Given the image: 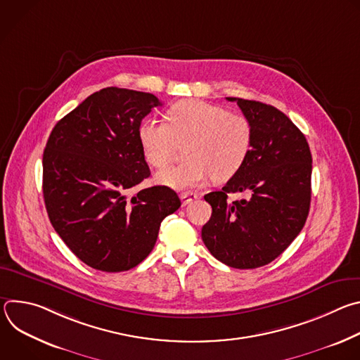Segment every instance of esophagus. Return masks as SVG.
Listing matches in <instances>:
<instances>
[{
	"mask_svg": "<svg viewBox=\"0 0 360 360\" xmlns=\"http://www.w3.org/2000/svg\"><path fill=\"white\" fill-rule=\"evenodd\" d=\"M198 193L196 192H191V191H186V192H182L181 193V199H182V203L184 205H188V203H191L192 200H195V199H198Z\"/></svg>",
	"mask_w": 360,
	"mask_h": 360,
	"instance_id": "34e87169",
	"label": "esophagus"
}]
</instances>
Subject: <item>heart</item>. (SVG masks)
Segmentation results:
<instances>
[{
    "mask_svg": "<svg viewBox=\"0 0 360 360\" xmlns=\"http://www.w3.org/2000/svg\"><path fill=\"white\" fill-rule=\"evenodd\" d=\"M167 122L146 118L138 127L145 160L155 168L168 165L179 146L185 164L162 169L157 182L178 191L202 186L211 178L226 182L245 165L252 148V128L240 114L199 99L176 102L165 114Z\"/></svg>",
    "mask_w": 360,
    "mask_h": 360,
    "instance_id": "1",
    "label": "heart"
}]
</instances>
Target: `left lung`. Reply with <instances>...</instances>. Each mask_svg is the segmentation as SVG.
Listing matches in <instances>:
<instances>
[{"mask_svg":"<svg viewBox=\"0 0 360 360\" xmlns=\"http://www.w3.org/2000/svg\"><path fill=\"white\" fill-rule=\"evenodd\" d=\"M235 101L252 128V148L242 169L221 191L205 195L211 219L202 240L222 264L236 269L268 265L302 231L311 207L312 155L299 128L278 108ZM248 200L229 202L227 193Z\"/></svg>","mask_w":360,"mask_h":360,"instance_id":"left-lung-1","label":"left lung"}]
</instances>
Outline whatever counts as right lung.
<instances>
[{"label": "right lung", "instance_id": "1", "mask_svg": "<svg viewBox=\"0 0 360 360\" xmlns=\"http://www.w3.org/2000/svg\"><path fill=\"white\" fill-rule=\"evenodd\" d=\"M162 105L152 94L108 86L57 122L42 157L48 218L72 253L102 272H124L155 246L181 200L168 186L128 193L150 175L138 127Z\"/></svg>", "mask_w": 360, "mask_h": 360}]
</instances>
